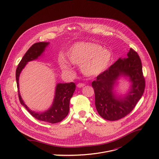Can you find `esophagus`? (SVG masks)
<instances>
[{
	"label": "esophagus",
	"instance_id": "34e87169",
	"mask_svg": "<svg viewBox=\"0 0 159 159\" xmlns=\"http://www.w3.org/2000/svg\"><path fill=\"white\" fill-rule=\"evenodd\" d=\"M77 86V87L81 88V87H83L84 86H85V84L84 83H79Z\"/></svg>",
	"mask_w": 159,
	"mask_h": 159
}]
</instances>
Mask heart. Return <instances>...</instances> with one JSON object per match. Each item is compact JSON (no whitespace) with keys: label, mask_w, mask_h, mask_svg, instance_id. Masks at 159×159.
I'll list each match as a JSON object with an SVG mask.
<instances>
[{"label":"heart","mask_w":159,"mask_h":159,"mask_svg":"<svg viewBox=\"0 0 159 159\" xmlns=\"http://www.w3.org/2000/svg\"><path fill=\"white\" fill-rule=\"evenodd\" d=\"M67 59L73 64L81 65L82 72L89 77L98 76L104 72L109 66L112 52L102 48L99 44L79 42L70 48Z\"/></svg>","instance_id":"heart-1"}]
</instances>
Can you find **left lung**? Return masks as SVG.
Listing matches in <instances>:
<instances>
[{
  "label": "left lung",
  "instance_id": "8db88e82",
  "mask_svg": "<svg viewBox=\"0 0 159 159\" xmlns=\"http://www.w3.org/2000/svg\"><path fill=\"white\" fill-rule=\"evenodd\" d=\"M127 55L126 58H119L108 69L98 75L97 79L92 83L96 109L99 115L106 120L116 121L129 114L144 93L145 80L140 57L132 48ZM121 75L129 77L132 87L126 97L117 98L112 90Z\"/></svg>",
  "mask_w": 159,
  "mask_h": 159
}]
</instances>
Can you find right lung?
I'll return each mask as SVG.
<instances>
[{
    "label": "right lung",
    "mask_w": 159,
    "mask_h": 159,
    "mask_svg": "<svg viewBox=\"0 0 159 159\" xmlns=\"http://www.w3.org/2000/svg\"><path fill=\"white\" fill-rule=\"evenodd\" d=\"M48 44L49 43L47 42H39L32 45L22 57L17 67L16 79L18 89V96L20 104L36 119L53 124L61 121L68 115L69 112L70 101L76 87L75 83L58 84L53 104L48 111L44 112H35L30 110L22 101L19 90V77L22 69H24L28 61L37 59L42 54Z\"/></svg>",
    "instance_id": "1"
}]
</instances>
